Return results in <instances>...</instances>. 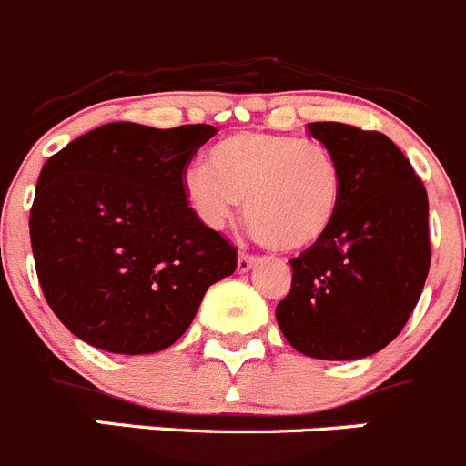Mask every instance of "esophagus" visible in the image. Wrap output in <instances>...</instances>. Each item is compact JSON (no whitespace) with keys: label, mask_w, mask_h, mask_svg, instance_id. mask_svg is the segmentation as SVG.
I'll use <instances>...</instances> for the list:
<instances>
[{"label":"esophagus","mask_w":466,"mask_h":466,"mask_svg":"<svg viewBox=\"0 0 466 466\" xmlns=\"http://www.w3.org/2000/svg\"><path fill=\"white\" fill-rule=\"evenodd\" d=\"M256 263H258V258H256L254 254H247V251H240V254H238V272L251 270Z\"/></svg>","instance_id":"obj_1"}]
</instances>
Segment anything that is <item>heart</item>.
I'll return each mask as SVG.
<instances>
[{"label": "heart", "instance_id": "1", "mask_svg": "<svg viewBox=\"0 0 466 466\" xmlns=\"http://www.w3.org/2000/svg\"><path fill=\"white\" fill-rule=\"evenodd\" d=\"M182 194L196 217L224 228L242 203L258 240L277 251H302L328 236L341 205V168L319 140L240 131L210 152V166H191Z\"/></svg>", "mask_w": 466, "mask_h": 466}]
</instances>
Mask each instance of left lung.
<instances>
[{
  "instance_id": "8db88e82",
  "label": "left lung",
  "mask_w": 466,
  "mask_h": 466,
  "mask_svg": "<svg viewBox=\"0 0 466 466\" xmlns=\"http://www.w3.org/2000/svg\"><path fill=\"white\" fill-rule=\"evenodd\" d=\"M341 168L339 212L319 245L291 258L277 323L296 351L358 360L402 332L430 272L428 191L402 149L379 131L311 122Z\"/></svg>"
}]
</instances>
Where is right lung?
Returning <instances> with one entry per match:
<instances>
[{"label":"right lung","instance_id":"obj_1","mask_svg":"<svg viewBox=\"0 0 466 466\" xmlns=\"http://www.w3.org/2000/svg\"><path fill=\"white\" fill-rule=\"evenodd\" d=\"M210 125L110 122L41 168L29 238L41 291L59 321L110 353L168 349L238 251L191 212L182 177Z\"/></svg>","mask_w":466,"mask_h":466}]
</instances>
